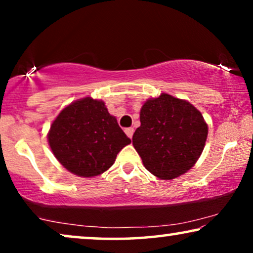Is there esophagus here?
Listing matches in <instances>:
<instances>
[{"label": "esophagus", "mask_w": 253, "mask_h": 253, "mask_svg": "<svg viewBox=\"0 0 253 253\" xmlns=\"http://www.w3.org/2000/svg\"><path fill=\"white\" fill-rule=\"evenodd\" d=\"M133 132H134L133 127H126V133L127 134V137L132 138V134H133Z\"/></svg>", "instance_id": "34e87169"}]
</instances>
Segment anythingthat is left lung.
Here are the masks:
<instances>
[{
    "instance_id": "left-lung-1",
    "label": "left lung",
    "mask_w": 253,
    "mask_h": 253,
    "mask_svg": "<svg viewBox=\"0 0 253 253\" xmlns=\"http://www.w3.org/2000/svg\"><path fill=\"white\" fill-rule=\"evenodd\" d=\"M207 124L191 103L162 94L147 100L140 110V126L132 144L145 168L162 179L184 174L202 154Z\"/></svg>"
}]
</instances>
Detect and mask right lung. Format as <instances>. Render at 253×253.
Wrapping results in <instances>:
<instances>
[{"label": "right lung", "mask_w": 253, "mask_h": 253, "mask_svg": "<svg viewBox=\"0 0 253 253\" xmlns=\"http://www.w3.org/2000/svg\"><path fill=\"white\" fill-rule=\"evenodd\" d=\"M48 141L64 168L72 174L92 177L112 167L117 153L131 139L108 113L105 102L84 98L58 114Z\"/></svg>", "instance_id": "1"}]
</instances>
